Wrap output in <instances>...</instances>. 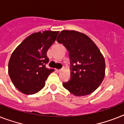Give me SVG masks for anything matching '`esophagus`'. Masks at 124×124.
Masks as SVG:
<instances>
[{
  "mask_svg": "<svg viewBox=\"0 0 124 124\" xmlns=\"http://www.w3.org/2000/svg\"><path fill=\"white\" fill-rule=\"evenodd\" d=\"M55 71H56V72H60V71H62V69H55Z\"/></svg>",
  "mask_w": 124,
  "mask_h": 124,
  "instance_id": "obj_1",
  "label": "esophagus"
}]
</instances>
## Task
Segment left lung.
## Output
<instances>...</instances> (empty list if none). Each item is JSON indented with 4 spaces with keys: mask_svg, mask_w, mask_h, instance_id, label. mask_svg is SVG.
<instances>
[{
    "mask_svg": "<svg viewBox=\"0 0 124 124\" xmlns=\"http://www.w3.org/2000/svg\"><path fill=\"white\" fill-rule=\"evenodd\" d=\"M69 52L71 79L62 85L76 96L92 93L105 75V60L92 40L75 31H62L57 37Z\"/></svg>",
    "mask_w": 124,
    "mask_h": 124,
    "instance_id": "obj_1",
    "label": "left lung"
}]
</instances>
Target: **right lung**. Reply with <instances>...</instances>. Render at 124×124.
Segmentation results:
<instances>
[{"mask_svg": "<svg viewBox=\"0 0 124 124\" xmlns=\"http://www.w3.org/2000/svg\"><path fill=\"white\" fill-rule=\"evenodd\" d=\"M59 31H43L28 36L13 52L8 64L12 82L21 92L32 95L45 86L53 69H48L46 53Z\"/></svg>", "mask_w": 124, "mask_h": 124, "instance_id": "1", "label": "right lung"}]
</instances>
